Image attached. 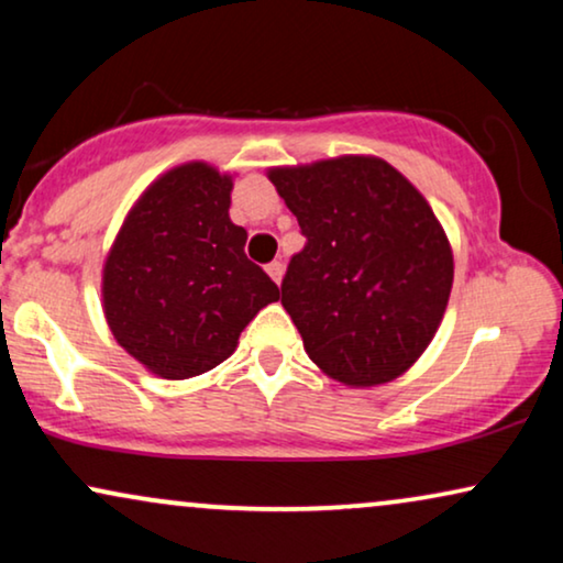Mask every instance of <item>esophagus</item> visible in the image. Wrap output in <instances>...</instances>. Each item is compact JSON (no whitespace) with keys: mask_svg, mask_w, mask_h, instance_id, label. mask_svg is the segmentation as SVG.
I'll return each mask as SVG.
<instances>
[{"mask_svg":"<svg viewBox=\"0 0 563 563\" xmlns=\"http://www.w3.org/2000/svg\"><path fill=\"white\" fill-rule=\"evenodd\" d=\"M266 272H268V276H272L276 284H279L282 276H284V264H282V261H272V264L266 266Z\"/></svg>","mask_w":563,"mask_h":563,"instance_id":"obj_1","label":"esophagus"}]
</instances>
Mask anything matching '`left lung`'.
Here are the masks:
<instances>
[{"mask_svg": "<svg viewBox=\"0 0 563 563\" xmlns=\"http://www.w3.org/2000/svg\"><path fill=\"white\" fill-rule=\"evenodd\" d=\"M268 179L307 238L282 282L307 356L349 387L397 379L433 341L453 284L426 197L374 156L272 168Z\"/></svg>", "mask_w": 563, "mask_h": 563, "instance_id": "1", "label": "left lung"}]
</instances>
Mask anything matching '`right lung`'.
Here are the masks:
<instances>
[{
	"label": "right lung",
	"mask_w": 563,
	"mask_h": 563,
	"mask_svg": "<svg viewBox=\"0 0 563 563\" xmlns=\"http://www.w3.org/2000/svg\"><path fill=\"white\" fill-rule=\"evenodd\" d=\"M230 189L233 179L207 164L172 168L143 191L107 256V325L164 379L222 364L258 310L279 299L245 256L249 233L230 220Z\"/></svg>",
	"instance_id": "1"
}]
</instances>
